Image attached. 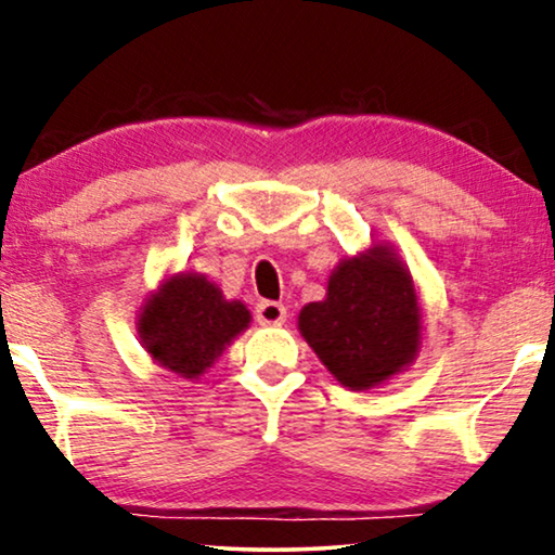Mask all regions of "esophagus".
<instances>
[{
	"label": "esophagus",
	"mask_w": 555,
	"mask_h": 555,
	"mask_svg": "<svg viewBox=\"0 0 555 555\" xmlns=\"http://www.w3.org/2000/svg\"><path fill=\"white\" fill-rule=\"evenodd\" d=\"M255 315H257V323H260V325H283L285 318H287V308L283 306V302L262 300L260 306H257Z\"/></svg>",
	"instance_id": "esophagus-1"
}]
</instances>
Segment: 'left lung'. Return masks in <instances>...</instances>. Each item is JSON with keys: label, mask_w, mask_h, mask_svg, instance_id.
<instances>
[{"label": "left lung", "mask_w": 555, "mask_h": 555, "mask_svg": "<svg viewBox=\"0 0 555 555\" xmlns=\"http://www.w3.org/2000/svg\"><path fill=\"white\" fill-rule=\"evenodd\" d=\"M422 328L414 278L389 242L340 260L325 298L308 302L298 315L300 336L351 391L378 389L412 366Z\"/></svg>", "instance_id": "8db88e82"}]
</instances>
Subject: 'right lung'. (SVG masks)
<instances>
[{
  "label": "right lung",
  "mask_w": 555,
  "mask_h": 555,
  "mask_svg": "<svg viewBox=\"0 0 555 555\" xmlns=\"http://www.w3.org/2000/svg\"><path fill=\"white\" fill-rule=\"evenodd\" d=\"M249 323L245 302L227 300L207 275L173 272L143 298L135 331L156 366L196 382Z\"/></svg>",
  "instance_id": "add662e5"
}]
</instances>
